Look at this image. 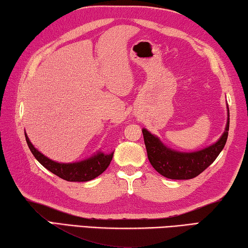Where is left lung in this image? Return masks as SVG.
Returning <instances> with one entry per match:
<instances>
[{"mask_svg": "<svg viewBox=\"0 0 248 248\" xmlns=\"http://www.w3.org/2000/svg\"><path fill=\"white\" fill-rule=\"evenodd\" d=\"M229 108V107H227ZM230 127V112L224 133L217 143L192 153H181L168 148L157 136L143 128V135L149 162L161 176L174 180H186L197 177L209 167L224 148Z\"/></svg>", "mask_w": 248, "mask_h": 248, "instance_id": "1", "label": "left lung"}]
</instances>
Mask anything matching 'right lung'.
<instances>
[{
	"label": "right lung",
	"instance_id": "1",
	"mask_svg": "<svg viewBox=\"0 0 248 248\" xmlns=\"http://www.w3.org/2000/svg\"><path fill=\"white\" fill-rule=\"evenodd\" d=\"M26 141L28 147H30L32 155L35 156L40 164L45 168L49 170L50 172L55 173L63 180L74 181V182H84L94 179L97 176L105 171V169L108 167L109 162L113 158V154H103L99 152L88 159L81 160L78 162H70V164H63V162H57L49 159V158L43 155L34 147V145L31 143L25 133Z\"/></svg>",
	"mask_w": 248,
	"mask_h": 248
}]
</instances>
